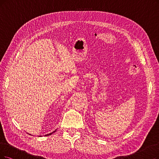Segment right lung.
I'll return each mask as SVG.
<instances>
[{
  "label": "right lung",
  "mask_w": 159,
  "mask_h": 159,
  "mask_svg": "<svg viewBox=\"0 0 159 159\" xmlns=\"http://www.w3.org/2000/svg\"><path fill=\"white\" fill-rule=\"evenodd\" d=\"M56 130H55V131H53V132H52V133H49V134H46V135H45V136H49V135H51V134H53V132H55V131H56Z\"/></svg>",
  "instance_id": "1"
}]
</instances>
